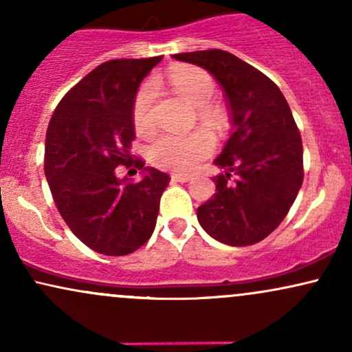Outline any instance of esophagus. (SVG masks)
Returning <instances> with one entry per match:
<instances>
[{
  "instance_id": "34e87169",
  "label": "esophagus",
  "mask_w": 352,
  "mask_h": 352,
  "mask_svg": "<svg viewBox=\"0 0 352 352\" xmlns=\"http://www.w3.org/2000/svg\"><path fill=\"white\" fill-rule=\"evenodd\" d=\"M172 180L173 182H182V184H185V182L192 180V177L187 175V173H173Z\"/></svg>"
}]
</instances>
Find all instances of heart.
Segmentation results:
<instances>
[{"label":"heart","mask_w":352,"mask_h":352,"mask_svg":"<svg viewBox=\"0 0 352 352\" xmlns=\"http://www.w3.org/2000/svg\"><path fill=\"white\" fill-rule=\"evenodd\" d=\"M170 82L177 94L195 107L207 106L217 91L212 76L199 67H179L172 71ZM157 86L153 80L144 82L137 92L134 106H132V120H134L137 132L147 134L152 131V106ZM201 117L213 120L217 116L210 109H201ZM213 147H215V140L212 134L204 129L187 135L160 134L148 144L147 157L155 167L164 168V170L188 172L200 160L207 159L213 152Z\"/></svg>","instance_id":"obj_1"}]
</instances>
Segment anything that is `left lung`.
Returning a JSON list of instances; mask_svg holds the SVG:
<instances>
[{"label":"left lung","instance_id":"1","mask_svg":"<svg viewBox=\"0 0 352 352\" xmlns=\"http://www.w3.org/2000/svg\"><path fill=\"white\" fill-rule=\"evenodd\" d=\"M197 64L227 96L233 132L213 164L217 192L197 208L201 228L230 246L261 241L292 208L302 177V142L280 87L256 67L221 50L173 54Z\"/></svg>","mask_w":352,"mask_h":352}]
</instances>
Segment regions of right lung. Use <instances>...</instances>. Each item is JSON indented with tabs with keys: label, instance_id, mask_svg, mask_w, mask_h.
Segmentation results:
<instances>
[{
	"label": "right lung",
	"instance_id": "1",
	"mask_svg": "<svg viewBox=\"0 0 352 352\" xmlns=\"http://www.w3.org/2000/svg\"><path fill=\"white\" fill-rule=\"evenodd\" d=\"M160 60L102 63L64 96L46 132L44 173L56 207L84 245L107 256L134 253L151 238L170 182L131 155L137 89ZM119 164L142 170L143 180L119 179Z\"/></svg>",
	"mask_w": 352,
	"mask_h": 352
}]
</instances>
